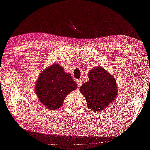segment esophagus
<instances>
[{"label":"esophagus","instance_id":"esophagus-1","mask_svg":"<svg viewBox=\"0 0 150 150\" xmlns=\"http://www.w3.org/2000/svg\"><path fill=\"white\" fill-rule=\"evenodd\" d=\"M76 82L77 85L79 86V87H81L82 84H83V81H82L81 80H80V79H79V80H76Z\"/></svg>","mask_w":150,"mask_h":150}]
</instances>
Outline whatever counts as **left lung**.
<instances>
[{
    "label": "left lung",
    "mask_w": 150,
    "mask_h": 150,
    "mask_svg": "<svg viewBox=\"0 0 150 150\" xmlns=\"http://www.w3.org/2000/svg\"><path fill=\"white\" fill-rule=\"evenodd\" d=\"M90 109L100 111L112 103L117 95L115 79L103 67H94L89 72V81L80 88Z\"/></svg>",
    "instance_id": "obj_1"
}]
</instances>
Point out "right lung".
Here are the masks:
<instances>
[{"instance_id": "obj_1", "label": "right lung", "mask_w": 150, "mask_h": 150, "mask_svg": "<svg viewBox=\"0 0 150 150\" xmlns=\"http://www.w3.org/2000/svg\"><path fill=\"white\" fill-rule=\"evenodd\" d=\"M76 87L71 74L65 72L62 66L54 63L39 76L35 93L46 108L54 110L62 106L65 97Z\"/></svg>"}]
</instances>
